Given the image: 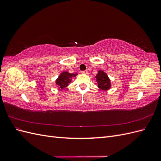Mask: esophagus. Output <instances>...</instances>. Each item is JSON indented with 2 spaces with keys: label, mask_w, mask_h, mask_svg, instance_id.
<instances>
[{
  "label": "esophagus",
  "mask_w": 161,
  "mask_h": 161,
  "mask_svg": "<svg viewBox=\"0 0 161 161\" xmlns=\"http://www.w3.org/2000/svg\"><path fill=\"white\" fill-rule=\"evenodd\" d=\"M81 73H82V74H83V75H88L89 72L87 70H85V71H82Z\"/></svg>",
  "instance_id": "esophagus-1"
}]
</instances>
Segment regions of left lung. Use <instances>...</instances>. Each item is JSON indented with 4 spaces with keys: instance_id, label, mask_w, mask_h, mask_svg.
I'll return each instance as SVG.
<instances>
[{
    "instance_id": "obj_1",
    "label": "left lung",
    "mask_w": 161,
    "mask_h": 161,
    "mask_svg": "<svg viewBox=\"0 0 161 161\" xmlns=\"http://www.w3.org/2000/svg\"><path fill=\"white\" fill-rule=\"evenodd\" d=\"M96 81L97 82V86L103 91H108L111 89V82L108 74L103 70H99L96 76Z\"/></svg>"
}]
</instances>
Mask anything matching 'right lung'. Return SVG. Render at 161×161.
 I'll return each mask as SVG.
<instances>
[{
	"mask_svg": "<svg viewBox=\"0 0 161 161\" xmlns=\"http://www.w3.org/2000/svg\"><path fill=\"white\" fill-rule=\"evenodd\" d=\"M78 75V73H70L68 71H62L55 80L56 85L58 86V89H64L69 86V84L72 80V78Z\"/></svg>",
	"mask_w": 161,
	"mask_h": 161,
	"instance_id": "obj_1",
	"label": "right lung"
}]
</instances>
